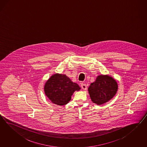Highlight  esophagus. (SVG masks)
Wrapping results in <instances>:
<instances>
[{"label":"esophagus","mask_w":147,"mask_h":147,"mask_svg":"<svg viewBox=\"0 0 147 147\" xmlns=\"http://www.w3.org/2000/svg\"><path fill=\"white\" fill-rule=\"evenodd\" d=\"M81 87L83 90H86L87 89V85L85 84H81Z\"/></svg>","instance_id":"esophagus-1"}]
</instances>
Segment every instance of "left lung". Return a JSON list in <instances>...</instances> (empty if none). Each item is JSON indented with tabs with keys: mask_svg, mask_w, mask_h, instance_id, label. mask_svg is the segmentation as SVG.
Wrapping results in <instances>:
<instances>
[{
	"mask_svg": "<svg viewBox=\"0 0 147 147\" xmlns=\"http://www.w3.org/2000/svg\"><path fill=\"white\" fill-rule=\"evenodd\" d=\"M118 89L116 80L108 75L98 76L88 87V92L93 102L101 105L111 100Z\"/></svg>",
	"mask_w": 147,
	"mask_h": 147,
	"instance_id": "obj_1",
	"label": "left lung"
}]
</instances>
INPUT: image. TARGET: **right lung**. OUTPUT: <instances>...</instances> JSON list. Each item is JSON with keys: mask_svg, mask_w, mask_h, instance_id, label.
<instances>
[{"mask_svg": "<svg viewBox=\"0 0 147 147\" xmlns=\"http://www.w3.org/2000/svg\"><path fill=\"white\" fill-rule=\"evenodd\" d=\"M81 88L65 74H55L46 81L44 86L45 93L51 102L55 105L63 106L71 100L75 91Z\"/></svg>", "mask_w": 147, "mask_h": 147, "instance_id": "right-lung-1", "label": "right lung"}]
</instances>
